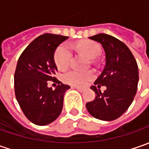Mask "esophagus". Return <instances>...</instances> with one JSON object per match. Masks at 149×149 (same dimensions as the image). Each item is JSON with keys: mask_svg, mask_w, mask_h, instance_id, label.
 Listing matches in <instances>:
<instances>
[{"mask_svg": "<svg viewBox=\"0 0 149 149\" xmlns=\"http://www.w3.org/2000/svg\"><path fill=\"white\" fill-rule=\"evenodd\" d=\"M72 89H77V90H79V91H80V92H83L84 90V89L83 88H79V87H75V86H73V87H72Z\"/></svg>", "mask_w": 149, "mask_h": 149, "instance_id": "1", "label": "esophagus"}]
</instances>
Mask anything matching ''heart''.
Masks as SVG:
<instances>
[{"label": "heart", "instance_id": "b5f03b06", "mask_svg": "<svg viewBox=\"0 0 149 149\" xmlns=\"http://www.w3.org/2000/svg\"><path fill=\"white\" fill-rule=\"evenodd\" d=\"M76 49L90 60L96 58L100 54V45L91 40H82L75 45ZM72 52L70 46L66 43L60 45L54 53V62L60 70L67 69L71 61ZM95 77L93 71L71 70L65 74V80L73 86L83 87Z\"/></svg>", "mask_w": 149, "mask_h": 149}]
</instances>
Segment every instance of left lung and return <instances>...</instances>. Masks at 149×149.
Returning <instances> with one entry per match:
<instances>
[{"mask_svg":"<svg viewBox=\"0 0 149 149\" xmlns=\"http://www.w3.org/2000/svg\"><path fill=\"white\" fill-rule=\"evenodd\" d=\"M89 38L104 48L105 66L91 86L96 96L86 104V108L95 118L112 121L120 117L134 99L139 83L138 65L128 46L117 38L107 34ZM101 86L106 87L103 93L99 89Z\"/></svg>","mask_w":149,"mask_h":149,"instance_id":"8db88e82","label":"left lung"}]
</instances>
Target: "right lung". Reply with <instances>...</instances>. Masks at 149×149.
Returning a JSON list of instances; mask_svg holds the SVG:
<instances>
[{
    "label": "right lung",
    "instance_id": "1",
    "mask_svg": "<svg viewBox=\"0 0 149 149\" xmlns=\"http://www.w3.org/2000/svg\"><path fill=\"white\" fill-rule=\"evenodd\" d=\"M68 36L44 34L35 39L20 54L14 76L15 94L26 117L36 125H47L60 116L64 95L70 86L58 82L55 89L48 87L55 81L57 67L54 51Z\"/></svg>",
    "mask_w": 149,
    "mask_h": 149
}]
</instances>
